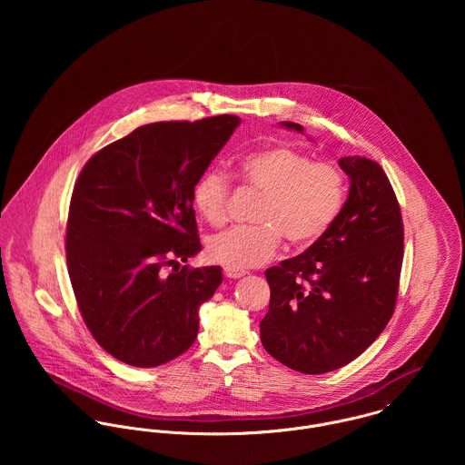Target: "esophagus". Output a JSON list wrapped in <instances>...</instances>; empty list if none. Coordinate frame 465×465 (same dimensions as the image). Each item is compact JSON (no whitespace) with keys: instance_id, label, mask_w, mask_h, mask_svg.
Here are the masks:
<instances>
[{"instance_id":"esophagus-1","label":"esophagus","mask_w":465,"mask_h":465,"mask_svg":"<svg viewBox=\"0 0 465 465\" xmlns=\"http://www.w3.org/2000/svg\"><path fill=\"white\" fill-rule=\"evenodd\" d=\"M223 273H225V277H229V279H240V277L245 275L243 270H236V268H229V266L223 268Z\"/></svg>"}]
</instances>
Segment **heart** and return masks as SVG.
<instances>
[{
  "instance_id": "heart-1",
  "label": "heart",
  "mask_w": 465,
  "mask_h": 465,
  "mask_svg": "<svg viewBox=\"0 0 465 465\" xmlns=\"http://www.w3.org/2000/svg\"><path fill=\"white\" fill-rule=\"evenodd\" d=\"M247 184L265 195L258 227H231L214 234L207 254L220 265L245 270L263 265L281 245L308 247L326 234L345 197V181L334 163L319 161L292 146H270L247 155L240 164ZM231 181L220 170L205 172L195 188L193 203L209 225L227 220Z\"/></svg>"
}]
</instances>
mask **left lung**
<instances>
[{
  "label": "left lung",
  "mask_w": 465,
  "mask_h": 465,
  "mask_svg": "<svg viewBox=\"0 0 465 465\" xmlns=\"http://www.w3.org/2000/svg\"><path fill=\"white\" fill-rule=\"evenodd\" d=\"M282 127L304 133L299 124ZM349 195L310 249L265 272L270 306L260 324L270 356L302 374H324L358 358L389 324L402 265V218L376 161L338 159Z\"/></svg>",
  "instance_id": "1"
}]
</instances>
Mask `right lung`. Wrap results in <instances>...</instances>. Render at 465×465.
Returning a JSON list of instances; mask_svg holds the SVG:
<instances>
[{
  "mask_svg": "<svg viewBox=\"0 0 465 465\" xmlns=\"http://www.w3.org/2000/svg\"><path fill=\"white\" fill-rule=\"evenodd\" d=\"M238 125L231 114L143 125L94 153L74 183L71 286L94 340L127 365H163L197 338L222 268L168 266L202 249L193 188Z\"/></svg>",
  "mask_w": 465,
  "mask_h": 465,
  "instance_id": "obj_1",
  "label": "right lung"
}]
</instances>
